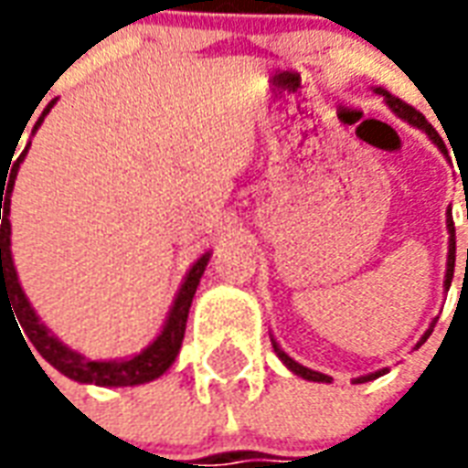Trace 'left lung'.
<instances>
[{"label":"left lung","mask_w":468,"mask_h":468,"mask_svg":"<svg viewBox=\"0 0 468 468\" xmlns=\"http://www.w3.org/2000/svg\"><path fill=\"white\" fill-rule=\"evenodd\" d=\"M373 92H378V95H383V100H386V105L391 107L396 115L401 117V120H406V122H409V124H413V127H419V130H423V133L429 134V140H431V143L436 144V147H439V150H441L443 154H446V144H443V140H441V137H439V133L433 130L431 124H429V120H426V117H423L421 112H419V110H413L411 105H406V102H401L399 97H393L391 92H386L383 87H376ZM446 228H449V258H446V281H443V288L449 291V285H452V278H453V263H456V230H453V220H446ZM431 331H433V324L429 325V331H426V334L421 335V341L416 344V348H419V346H421L423 341H426V338L431 335ZM273 351L278 353V358H281V361H283L285 366H288V368H291V371L295 373V376H301V378H305V381L331 383V376H325V373L314 371V368H305V366H301V363L293 361V358H291V356H288V353H285L283 348H281V346L275 344V341H273ZM383 373H386V368H381V371H376V373H368V376H361V378H356V383L373 381V378H378V376H383Z\"/></svg>","instance_id":"left-lung-1"}]
</instances>
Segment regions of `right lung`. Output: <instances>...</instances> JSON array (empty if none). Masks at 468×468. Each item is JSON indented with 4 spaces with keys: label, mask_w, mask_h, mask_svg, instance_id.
I'll use <instances>...</instances> for the list:
<instances>
[{
    "label": "right lung",
    "mask_w": 468,
    "mask_h": 468,
    "mask_svg": "<svg viewBox=\"0 0 468 468\" xmlns=\"http://www.w3.org/2000/svg\"><path fill=\"white\" fill-rule=\"evenodd\" d=\"M52 107H55V100L45 107V112H42V117L35 122V130H32V133L39 130V124L45 122L47 112H49ZM27 153H29V144L25 147V153L19 154V160H15V163L9 160V165H12V170H6L9 177H2L0 170V305L5 298L9 301V305L15 308L19 325H25V331H22V334H27L25 338H29V344L35 346L37 351H39V356H42L49 366H55L57 371L65 373L67 378H72V381L95 383V386H137V383H147L154 381V378H160V376L173 366V361L177 358V353H180V346H183L185 335V324H187V314H190V303H193L197 283H200V278H203L205 273V265L210 261V253L200 255L193 263V268L187 271L183 285H180V291L175 295L173 308H170V314L165 318L163 331H160V335L154 338L153 344L147 346V348H143L140 353L130 356V358H117V361H90L82 353L67 348L57 335L49 334V328L39 321V315L35 314V308L27 301L25 291H22V285H19V278H16L15 261H12V248H9V245H12V223H9V205H12V200H9V197H12V190H15L16 170H19V165H22ZM5 184L7 185L6 191L4 190Z\"/></svg>",
    "instance_id": "obj_1"
}]
</instances>
